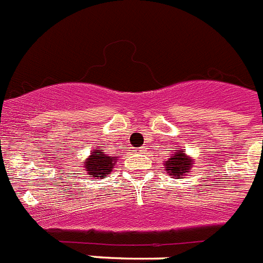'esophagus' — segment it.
Listing matches in <instances>:
<instances>
[{"mask_svg": "<svg viewBox=\"0 0 263 263\" xmlns=\"http://www.w3.org/2000/svg\"><path fill=\"white\" fill-rule=\"evenodd\" d=\"M143 150H145V146H142V147H138V152H139V153L143 152Z\"/></svg>", "mask_w": 263, "mask_h": 263, "instance_id": "1", "label": "esophagus"}]
</instances>
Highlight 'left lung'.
Listing matches in <instances>:
<instances>
[{
	"mask_svg": "<svg viewBox=\"0 0 263 263\" xmlns=\"http://www.w3.org/2000/svg\"><path fill=\"white\" fill-rule=\"evenodd\" d=\"M191 167L192 160L182 152H176V154H173V157L166 160V171H168L170 175H174L175 178H180L183 174L188 173Z\"/></svg>",
	"mask_w": 263,
	"mask_h": 263,
	"instance_id": "1",
	"label": "left lung"
}]
</instances>
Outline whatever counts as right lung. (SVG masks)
<instances>
[{"mask_svg":"<svg viewBox=\"0 0 263 263\" xmlns=\"http://www.w3.org/2000/svg\"><path fill=\"white\" fill-rule=\"evenodd\" d=\"M113 162L115 160L111 159L110 157H108V155H105L100 150L95 148L93 152H92V155L85 162V170L90 175H93L95 178L105 176L113 170V166H115Z\"/></svg>","mask_w":263,"mask_h":263,"instance_id":"1","label":"right lung"}]
</instances>
